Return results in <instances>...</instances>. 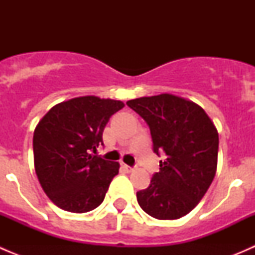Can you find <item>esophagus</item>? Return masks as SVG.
<instances>
[{"mask_svg": "<svg viewBox=\"0 0 255 255\" xmlns=\"http://www.w3.org/2000/svg\"><path fill=\"white\" fill-rule=\"evenodd\" d=\"M122 166H123V169H125V170H127V171H128V173H130V171H133V168H132V166L127 165V164H122Z\"/></svg>", "mask_w": 255, "mask_h": 255, "instance_id": "1", "label": "esophagus"}]
</instances>
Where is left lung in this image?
Masks as SVG:
<instances>
[{
  "label": "left lung",
  "instance_id": "left-lung-1",
  "mask_svg": "<svg viewBox=\"0 0 255 255\" xmlns=\"http://www.w3.org/2000/svg\"><path fill=\"white\" fill-rule=\"evenodd\" d=\"M149 126L153 150L165 153L150 185L137 192L144 212L177 220L196 207L217 170L218 132L202 107L170 94L129 100Z\"/></svg>",
  "mask_w": 255,
  "mask_h": 255
}]
</instances>
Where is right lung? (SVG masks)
Returning <instances> with one entry per match:
<instances>
[{
	"mask_svg": "<svg viewBox=\"0 0 255 255\" xmlns=\"http://www.w3.org/2000/svg\"><path fill=\"white\" fill-rule=\"evenodd\" d=\"M123 107L117 100L75 97L51 107L35 127V174L61 210L85 213L102 204L120 164L91 153L104 144L107 122Z\"/></svg>",
	"mask_w": 255,
	"mask_h": 255,
	"instance_id": "right-lung-1",
	"label": "right lung"
}]
</instances>
